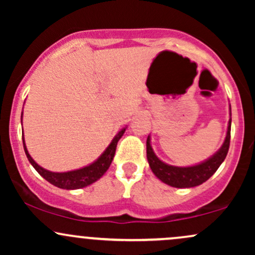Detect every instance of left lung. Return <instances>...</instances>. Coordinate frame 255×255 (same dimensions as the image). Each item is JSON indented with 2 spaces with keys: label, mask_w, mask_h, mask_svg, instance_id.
Here are the masks:
<instances>
[{
  "label": "left lung",
  "mask_w": 255,
  "mask_h": 255,
  "mask_svg": "<svg viewBox=\"0 0 255 255\" xmlns=\"http://www.w3.org/2000/svg\"><path fill=\"white\" fill-rule=\"evenodd\" d=\"M230 128L231 119L228 122L227 135H225L224 142L221 148L211 157L205 159L204 162L189 166H175L166 164L163 160H160L152 148L151 136L148 135L146 140V154H147V162L152 172L162 182L175 187V188H191V187H197L199 184L204 183L217 171L219 165L224 162L225 157H227L230 145Z\"/></svg>",
  "instance_id": "obj_1"
}]
</instances>
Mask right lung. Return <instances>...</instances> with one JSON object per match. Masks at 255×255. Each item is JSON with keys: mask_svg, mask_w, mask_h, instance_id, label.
<instances>
[{"mask_svg": "<svg viewBox=\"0 0 255 255\" xmlns=\"http://www.w3.org/2000/svg\"><path fill=\"white\" fill-rule=\"evenodd\" d=\"M21 124H22V113H21ZM127 127L122 128L121 130L114 136V139L111 140V142L105 148L103 153L99 156L95 162H92L91 164L84 166V168L77 169V170H71V171H64V172H54L50 170H46V169L42 168L40 165H38L33 160V158L28 153L27 147L25 145V139L22 136V142H24V150L26 156H27L28 162L31 163L32 166L36 169L38 174L40 175L43 178H45L48 182H50L54 186L58 187V188L62 189H68V191H73V189H80L84 187L90 186V184L95 183L96 181L99 180L103 175L107 172L108 169L113 162L114 156H115L116 146H118L119 140L121 139V136L124 135Z\"/></svg>", "mask_w": 255, "mask_h": 255, "instance_id": "add662e5", "label": "right lung"}]
</instances>
